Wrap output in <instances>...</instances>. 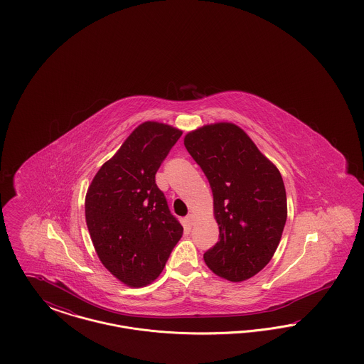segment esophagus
Wrapping results in <instances>:
<instances>
[{"mask_svg":"<svg viewBox=\"0 0 364 364\" xmlns=\"http://www.w3.org/2000/svg\"><path fill=\"white\" fill-rule=\"evenodd\" d=\"M186 221L188 223V225H193V221H195V215H193V214H188V215L186 217Z\"/></svg>","mask_w":364,"mask_h":364,"instance_id":"34e87169","label":"esophagus"}]
</instances>
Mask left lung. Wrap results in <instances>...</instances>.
<instances>
[{"label":"left lung","instance_id":"8db88e82","mask_svg":"<svg viewBox=\"0 0 364 364\" xmlns=\"http://www.w3.org/2000/svg\"><path fill=\"white\" fill-rule=\"evenodd\" d=\"M184 146L208 177L220 240L203 255L220 277L240 282L273 258L287 223V192L277 168L235 124L186 135Z\"/></svg>","mask_w":364,"mask_h":364}]
</instances>
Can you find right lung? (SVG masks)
<instances>
[{
  "label": "right lung",
  "mask_w": 364,
  "mask_h": 364,
  "mask_svg": "<svg viewBox=\"0 0 364 364\" xmlns=\"http://www.w3.org/2000/svg\"><path fill=\"white\" fill-rule=\"evenodd\" d=\"M181 131L146 122L95 174L86 195V223L105 267L129 287L154 281L183 236L156 173Z\"/></svg>",
  "instance_id": "right-lung-1"
}]
</instances>
